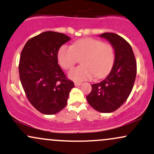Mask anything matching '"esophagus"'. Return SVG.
<instances>
[{
  "instance_id": "obj_1",
  "label": "esophagus",
  "mask_w": 154,
  "mask_h": 154,
  "mask_svg": "<svg viewBox=\"0 0 154 154\" xmlns=\"http://www.w3.org/2000/svg\"><path fill=\"white\" fill-rule=\"evenodd\" d=\"M74 84H75V86H79L82 85V83L80 82H74Z\"/></svg>"
}]
</instances>
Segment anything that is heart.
Returning a JSON list of instances; mask_svg holds the SVG:
<instances>
[{"mask_svg": "<svg viewBox=\"0 0 154 154\" xmlns=\"http://www.w3.org/2000/svg\"><path fill=\"white\" fill-rule=\"evenodd\" d=\"M59 64L65 70L72 68L82 59V65L69 72V77L75 82L100 79L109 73L115 61V50L110 44L100 40L86 38L70 46L63 45L57 53Z\"/></svg>", "mask_w": 154, "mask_h": 154, "instance_id": "heart-1", "label": "heart"}]
</instances>
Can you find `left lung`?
Here are the masks:
<instances>
[{
    "label": "left lung",
    "mask_w": 154,
    "mask_h": 154,
    "mask_svg": "<svg viewBox=\"0 0 154 154\" xmlns=\"http://www.w3.org/2000/svg\"><path fill=\"white\" fill-rule=\"evenodd\" d=\"M100 37L110 43L115 50V61L109 75L97 84H91L86 96L89 104L101 113H111L120 108L132 90L137 74V63L130 44L113 32Z\"/></svg>",
    "instance_id": "left-lung-1"
}]
</instances>
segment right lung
Instances as JSON below:
<instances>
[{"label":"right lung","mask_w":154,"mask_h":154,"mask_svg":"<svg viewBox=\"0 0 154 154\" xmlns=\"http://www.w3.org/2000/svg\"><path fill=\"white\" fill-rule=\"evenodd\" d=\"M70 40L63 33L46 31L29 39L21 52L19 72L22 86L32 106L44 114L63 110L74 87L57 59L60 48Z\"/></svg>","instance_id":"obj_1"}]
</instances>
